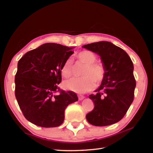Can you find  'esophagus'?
Masks as SVG:
<instances>
[{
	"instance_id": "1",
	"label": "esophagus",
	"mask_w": 153,
	"mask_h": 153,
	"mask_svg": "<svg viewBox=\"0 0 153 153\" xmlns=\"http://www.w3.org/2000/svg\"><path fill=\"white\" fill-rule=\"evenodd\" d=\"M77 97H78V99L79 100H82V99H84V97L83 95H81V94H79V95H77Z\"/></svg>"
}]
</instances>
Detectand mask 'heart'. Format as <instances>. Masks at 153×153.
<instances>
[{"mask_svg": "<svg viewBox=\"0 0 153 153\" xmlns=\"http://www.w3.org/2000/svg\"><path fill=\"white\" fill-rule=\"evenodd\" d=\"M77 58L81 63L86 65L80 77H73L64 82L67 90L76 93H84L94 88L95 84L99 85L104 80L106 68L104 65L97 62V56L93 52L88 50L80 51ZM74 64L71 59H67L61 67V74L64 77H69L73 74Z\"/></svg>", "mask_w": 153, "mask_h": 153, "instance_id": "b5f03b06", "label": "heart"}]
</instances>
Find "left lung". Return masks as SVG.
Masks as SVG:
<instances>
[{
    "label": "left lung",
    "instance_id": "1",
    "mask_svg": "<svg viewBox=\"0 0 153 153\" xmlns=\"http://www.w3.org/2000/svg\"><path fill=\"white\" fill-rule=\"evenodd\" d=\"M83 48L100 55L107 71L97 94L89 96L94 107L86 115V120L96 126L117 123L134 100L136 80L132 61L125 51L107 41L88 44Z\"/></svg>",
    "mask_w": 153,
    "mask_h": 153
}]
</instances>
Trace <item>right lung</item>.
<instances>
[{"mask_svg":"<svg viewBox=\"0 0 153 153\" xmlns=\"http://www.w3.org/2000/svg\"><path fill=\"white\" fill-rule=\"evenodd\" d=\"M73 48L46 43L19 59L15 94L24 117L31 123L43 128L60 126L66 107L78 100L74 92H65L58 86L61 67L74 53Z\"/></svg>","mask_w":153,"mask_h":153,"instance_id":"add662e5","label":"right lung"}]
</instances>
